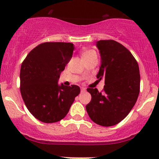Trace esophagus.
<instances>
[{
  "instance_id": "1",
  "label": "esophagus",
  "mask_w": 159,
  "mask_h": 159,
  "mask_svg": "<svg viewBox=\"0 0 159 159\" xmlns=\"http://www.w3.org/2000/svg\"><path fill=\"white\" fill-rule=\"evenodd\" d=\"M85 90H86V88H81V92H84Z\"/></svg>"
}]
</instances>
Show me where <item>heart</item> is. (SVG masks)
<instances>
[{
	"mask_svg": "<svg viewBox=\"0 0 159 159\" xmlns=\"http://www.w3.org/2000/svg\"><path fill=\"white\" fill-rule=\"evenodd\" d=\"M92 54H96L95 51H93V50H85V51L83 52L82 57H86V56H90V55H92Z\"/></svg>",
	"mask_w": 159,
	"mask_h": 159,
	"instance_id": "1",
	"label": "heart"
}]
</instances>
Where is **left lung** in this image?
Returning a JSON list of instances; mask_svg holds the SVG:
<instances>
[{
  "label": "left lung",
  "mask_w": 159,
  "mask_h": 159,
  "mask_svg": "<svg viewBox=\"0 0 159 159\" xmlns=\"http://www.w3.org/2000/svg\"><path fill=\"white\" fill-rule=\"evenodd\" d=\"M101 57V66L97 78L103 79L102 92L88 88L91 100L86 106L93 122L110 127L121 122L129 114L138 98L140 87L139 66L125 47L113 40L97 42Z\"/></svg>",
  "instance_id": "obj_1"
}]
</instances>
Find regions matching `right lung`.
Wrapping results in <instances>:
<instances>
[{
  "instance_id": "add662e5",
  "label": "right lung",
  "mask_w": 159,
  "mask_h": 159,
  "mask_svg": "<svg viewBox=\"0 0 159 159\" xmlns=\"http://www.w3.org/2000/svg\"><path fill=\"white\" fill-rule=\"evenodd\" d=\"M73 50L72 43L44 42L31 50L22 62L21 95L31 114L39 121H60L80 93L77 85L60 86L57 83Z\"/></svg>"
}]
</instances>
